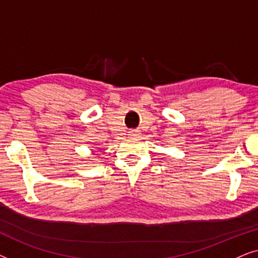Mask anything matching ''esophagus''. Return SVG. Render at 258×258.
Returning <instances> with one entry per match:
<instances>
[{"label": "esophagus", "mask_w": 258, "mask_h": 258, "mask_svg": "<svg viewBox=\"0 0 258 258\" xmlns=\"http://www.w3.org/2000/svg\"><path fill=\"white\" fill-rule=\"evenodd\" d=\"M129 135L133 136V137H137V136L141 135V133L139 132V130L133 129V130H130V132H129Z\"/></svg>", "instance_id": "34e87169"}]
</instances>
